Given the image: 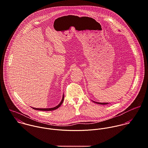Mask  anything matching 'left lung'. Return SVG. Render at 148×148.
Segmentation results:
<instances>
[{
	"mask_svg": "<svg viewBox=\"0 0 148 148\" xmlns=\"http://www.w3.org/2000/svg\"><path fill=\"white\" fill-rule=\"evenodd\" d=\"M95 102L96 103L100 104V105H106V104H108V103H101V102Z\"/></svg>",
	"mask_w": 148,
	"mask_h": 148,
	"instance_id": "1",
	"label": "left lung"
}]
</instances>
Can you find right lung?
<instances>
[{
  "instance_id": "add662e5",
  "label": "right lung",
  "mask_w": 148,
  "mask_h": 148,
  "mask_svg": "<svg viewBox=\"0 0 148 148\" xmlns=\"http://www.w3.org/2000/svg\"><path fill=\"white\" fill-rule=\"evenodd\" d=\"M64 100V95H63V97H62V99L61 101V102H60L58 105H57V106L54 107V108H47V109H40V108H33L35 110H42V111H51V110H56L57 109H58V108H59V106L62 105L63 101Z\"/></svg>"
}]
</instances>
